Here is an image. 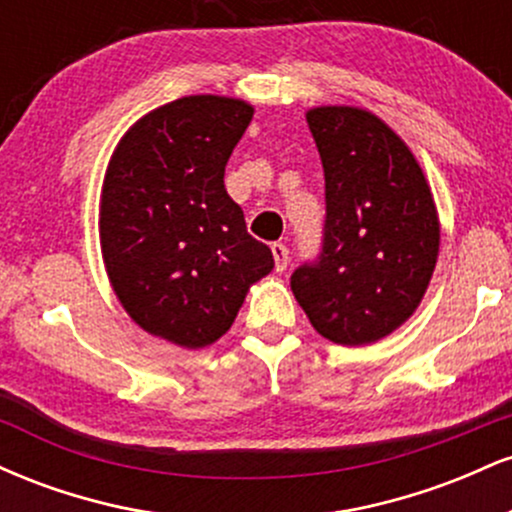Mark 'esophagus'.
I'll return each mask as SVG.
<instances>
[{
    "label": "esophagus",
    "mask_w": 512,
    "mask_h": 512,
    "mask_svg": "<svg viewBox=\"0 0 512 512\" xmlns=\"http://www.w3.org/2000/svg\"><path fill=\"white\" fill-rule=\"evenodd\" d=\"M272 255H274V269L276 272H284L289 267V248L284 243H274L272 245Z\"/></svg>",
    "instance_id": "obj_1"
}]
</instances>
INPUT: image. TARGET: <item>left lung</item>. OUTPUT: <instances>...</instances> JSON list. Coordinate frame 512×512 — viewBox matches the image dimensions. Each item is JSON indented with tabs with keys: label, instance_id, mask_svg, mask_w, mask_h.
I'll return each mask as SVG.
<instances>
[{
	"label": "left lung",
	"instance_id": "left-lung-1",
	"mask_svg": "<svg viewBox=\"0 0 512 512\" xmlns=\"http://www.w3.org/2000/svg\"><path fill=\"white\" fill-rule=\"evenodd\" d=\"M325 168V236L291 274L310 325L342 346L378 342L414 315L436 269L440 221L424 170L378 115L305 113Z\"/></svg>",
	"mask_w": 512,
	"mask_h": 512
}]
</instances>
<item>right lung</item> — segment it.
Masks as SVG:
<instances>
[{"instance_id":"right-lung-1","label":"right lung","mask_w":512,"mask_h":512,"mask_svg":"<svg viewBox=\"0 0 512 512\" xmlns=\"http://www.w3.org/2000/svg\"><path fill=\"white\" fill-rule=\"evenodd\" d=\"M252 113L240 98H178L134 122L105 170L98 233L115 296L142 330L185 349L231 330L274 269L223 185Z\"/></svg>"}]
</instances>
